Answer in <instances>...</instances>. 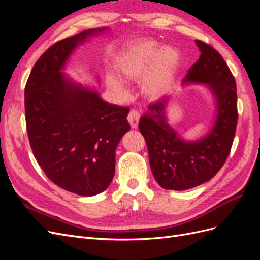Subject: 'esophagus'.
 Listing matches in <instances>:
<instances>
[{
	"instance_id": "obj_1",
	"label": "esophagus",
	"mask_w": 260,
	"mask_h": 260,
	"mask_svg": "<svg viewBox=\"0 0 260 260\" xmlns=\"http://www.w3.org/2000/svg\"><path fill=\"white\" fill-rule=\"evenodd\" d=\"M127 119H128L131 127L133 129H137L138 124H139V120H140V113L137 111V109H131L128 114Z\"/></svg>"
}]
</instances>
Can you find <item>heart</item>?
Wrapping results in <instances>:
<instances>
[{
  "label": "heart",
  "instance_id": "1",
  "mask_svg": "<svg viewBox=\"0 0 260 260\" xmlns=\"http://www.w3.org/2000/svg\"><path fill=\"white\" fill-rule=\"evenodd\" d=\"M180 65L179 53L171 48H160L152 41L130 45L116 61L117 73L125 80H139L146 96L157 99L174 84ZM106 82L117 95L124 96L123 82L113 74L106 76Z\"/></svg>",
  "mask_w": 260,
  "mask_h": 260
}]
</instances>
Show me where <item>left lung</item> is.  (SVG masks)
<instances>
[{
  "instance_id": "1",
  "label": "left lung",
  "mask_w": 260,
  "mask_h": 260,
  "mask_svg": "<svg viewBox=\"0 0 260 260\" xmlns=\"http://www.w3.org/2000/svg\"><path fill=\"white\" fill-rule=\"evenodd\" d=\"M195 43L201 56L187 70L182 83H205L210 88L217 100L214 128L195 142L179 138L165 115L169 96L149 105L139 122L154 178L166 190H187L214 178L230 154L237 131V83L231 70L211 45L201 40Z\"/></svg>"
}]
</instances>
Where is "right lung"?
Masks as SVG:
<instances>
[{
	"instance_id": "obj_1",
	"label": "right lung",
	"mask_w": 260,
	"mask_h": 260,
	"mask_svg": "<svg viewBox=\"0 0 260 260\" xmlns=\"http://www.w3.org/2000/svg\"><path fill=\"white\" fill-rule=\"evenodd\" d=\"M86 30L54 43L37 60L25 88L26 125L38 164L53 183L82 196L106 190L115 175V152L130 130L128 107L102 100L95 91L61 74Z\"/></svg>"
}]
</instances>
